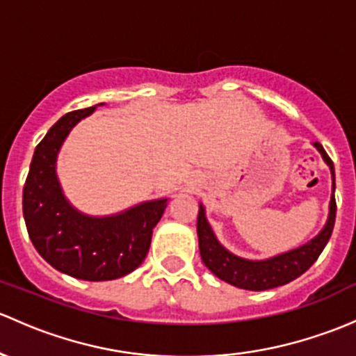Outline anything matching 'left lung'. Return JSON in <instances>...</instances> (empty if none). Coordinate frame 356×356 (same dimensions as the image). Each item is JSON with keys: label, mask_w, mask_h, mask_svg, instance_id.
<instances>
[{"label": "left lung", "mask_w": 356, "mask_h": 356, "mask_svg": "<svg viewBox=\"0 0 356 356\" xmlns=\"http://www.w3.org/2000/svg\"><path fill=\"white\" fill-rule=\"evenodd\" d=\"M321 153L324 162L327 163L332 177V194L329 201V215L326 225L323 230L310 238L305 244L298 245L297 249L286 250L283 254L268 257V259H245V257L237 256L225 249L216 238L215 232L207 220V211L203 204H200V213H197V238H200V254L204 266L215 276H218L223 282L237 288L252 291H263L269 288H276L293 282L300 275L316 263L317 257L321 256L323 249L326 247L329 237L332 234L336 220V201H334V165L327 156L326 149L321 143H312Z\"/></svg>", "instance_id": "1"}]
</instances>
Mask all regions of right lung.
Masks as SVG:
<instances>
[{
    "instance_id": "1",
    "label": "right lung",
    "mask_w": 356,
    "mask_h": 356,
    "mask_svg": "<svg viewBox=\"0 0 356 356\" xmlns=\"http://www.w3.org/2000/svg\"><path fill=\"white\" fill-rule=\"evenodd\" d=\"M95 109L68 112L37 145L24 188V218L33 247L52 268L78 280L107 282L143 263L168 200L145 201L109 216L85 215L66 200L56 174L58 153L70 131Z\"/></svg>"
}]
</instances>
